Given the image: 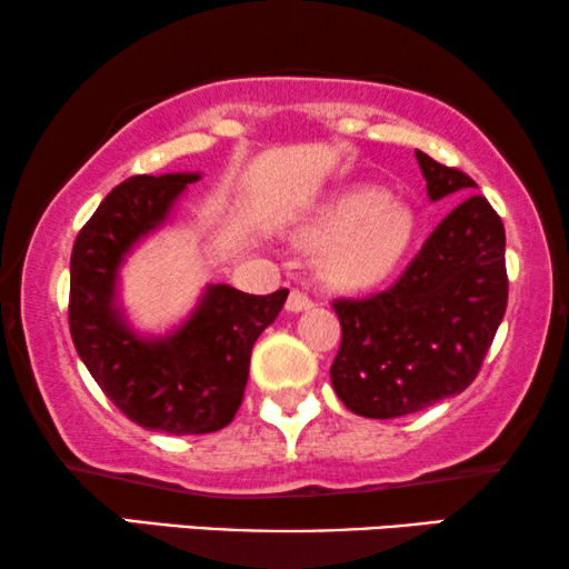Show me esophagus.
I'll use <instances>...</instances> for the list:
<instances>
[{
	"instance_id": "1",
	"label": "esophagus",
	"mask_w": 569,
	"mask_h": 569,
	"mask_svg": "<svg viewBox=\"0 0 569 569\" xmlns=\"http://www.w3.org/2000/svg\"><path fill=\"white\" fill-rule=\"evenodd\" d=\"M308 308H313V300H310L302 290H292L290 298H287V310H290V313H302V310Z\"/></svg>"
}]
</instances>
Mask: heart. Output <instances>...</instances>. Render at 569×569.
<instances>
[{
  "label": "heart",
  "mask_w": 569,
  "mask_h": 569,
  "mask_svg": "<svg viewBox=\"0 0 569 569\" xmlns=\"http://www.w3.org/2000/svg\"><path fill=\"white\" fill-rule=\"evenodd\" d=\"M415 220L383 191L357 186L326 201L300 230L302 246L323 251V274L341 287H370L407 251Z\"/></svg>",
  "instance_id": "obj_1"
}]
</instances>
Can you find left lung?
<instances>
[{
    "instance_id": "8db88e82",
    "label": "left lung",
    "mask_w": 569,
    "mask_h": 569,
    "mask_svg": "<svg viewBox=\"0 0 569 569\" xmlns=\"http://www.w3.org/2000/svg\"><path fill=\"white\" fill-rule=\"evenodd\" d=\"M427 197L477 183L417 150ZM508 308L505 228L485 197L466 198L425 240L399 282L362 300H333L341 347L333 391L370 419L415 415L466 391Z\"/></svg>"
}]
</instances>
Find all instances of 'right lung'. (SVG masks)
Returning <instances> with one entry per match:
<instances>
[{
    "instance_id": "right-lung-1",
    "label": "right lung",
    "mask_w": 569,
    "mask_h": 569,
    "mask_svg": "<svg viewBox=\"0 0 569 569\" xmlns=\"http://www.w3.org/2000/svg\"><path fill=\"white\" fill-rule=\"evenodd\" d=\"M199 173L134 176L100 201L69 263V331L103 393L144 430L217 432L243 401L253 341L287 292L248 295L207 284L199 306L166 337H139L116 302L119 269L139 240L162 228Z\"/></svg>"
}]
</instances>
